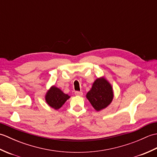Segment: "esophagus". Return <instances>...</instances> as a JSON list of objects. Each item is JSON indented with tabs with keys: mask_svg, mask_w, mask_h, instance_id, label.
Listing matches in <instances>:
<instances>
[{
	"mask_svg": "<svg viewBox=\"0 0 157 157\" xmlns=\"http://www.w3.org/2000/svg\"><path fill=\"white\" fill-rule=\"evenodd\" d=\"M75 94L76 95V96H82L83 95V92H79V91H76V92H75Z\"/></svg>",
	"mask_w": 157,
	"mask_h": 157,
	"instance_id": "obj_1",
	"label": "esophagus"
}]
</instances>
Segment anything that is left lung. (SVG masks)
<instances>
[{"mask_svg": "<svg viewBox=\"0 0 157 157\" xmlns=\"http://www.w3.org/2000/svg\"><path fill=\"white\" fill-rule=\"evenodd\" d=\"M86 98L97 111L105 109L110 105L113 98L111 85L104 78L96 79Z\"/></svg>", "mask_w": 157, "mask_h": 157, "instance_id": "1", "label": "left lung"}]
</instances>
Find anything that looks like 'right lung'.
<instances>
[{"instance_id":"1","label":"right lung","mask_w":157,"mask_h":157,"mask_svg":"<svg viewBox=\"0 0 157 157\" xmlns=\"http://www.w3.org/2000/svg\"><path fill=\"white\" fill-rule=\"evenodd\" d=\"M69 98V95L63 93L55 86H52L45 96V100L47 104L56 110L61 108Z\"/></svg>"}]
</instances>
